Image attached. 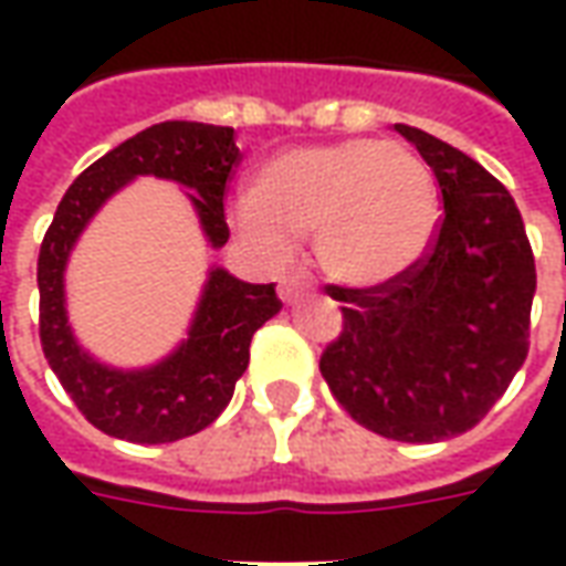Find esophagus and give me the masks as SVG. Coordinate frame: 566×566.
<instances>
[{
  "mask_svg": "<svg viewBox=\"0 0 566 566\" xmlns=\"http://www.w3.org/2000/svg\"><path fill=\"white\" fill-rule=\"evenodd\" d=\"M312 291V282H308V275L303 272H284L282 279H279V296H282V303H296L300 296H306Z\"/></svg>",
  "mask_w": 566,
  "mask_h": 566,
  "instance_id": "esophagus-1",
  "label": "esophagus"
}]
</instances>
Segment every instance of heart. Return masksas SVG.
<instances>
[{
	"label": "heart",
	"mask_w": 566,
	"mask_h": 566,
	"mask_svg": "<svg viewBox=\"0 0 566 566\" xmlns=\"http://www.w3.org/2000/svg\"><path fill=\"white\" fill-rule=\"evenodd\" d=\"M235 233L282 263L312 239L321 272L348 291L397 282L424 258L439 227L437 178L403 142L343 139L287 148L263 163Z\"/></svg>",
	"instance_id": "b5f03b06"
}]
</instances>
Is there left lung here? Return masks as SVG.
Listing matches in <instances>:
<instances>
[{
    "mask_svg": "<svg viewBox=\"0 0 566 566\" xmlns=\"http://www.w3.org/2000/svg\"><path fill=\"white\" fill-rule=\"evenodd\" d=\"M433 169L442 221L424 260L376 291L331 284L343 333L321 376L345 412L400 442L467 433L527 357L534 251L510 190L424 129L394 124Z\"/></svg>",
    "mask_w": 566,
    "mask_h": 566,
    "instance_id": "obj_1",
    "label": "left lung"
}]
</instances>
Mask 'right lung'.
Returning a JSON list of instances; mask_svg holds the SVG:
<instances>
[{"mask_svg":"<svg viewBox=\"0 0 566 566\" xmlns=\"http://www.w3.org/2000/svg\"><path fill=\"white\" fill-rule=\"evenodd\" d=\"M235 163L233 127L166 120L142 129L87 166L56 206L39 251L42 348L81 416L108 437L157 446L209 427L227 409L235 381L248 369L251 336L279 315L282 303L275 284H248L223 266H211L187 339L150 367H112L93 357L69 324L66 266L72 248L93 214L142 175L187 187L206 242L223 248L230 239L223 190Z\"/></svg>","mask_w":566,"mask_h":566,"instance_id":"obj_1","label":"right lung"}]
</instances>
